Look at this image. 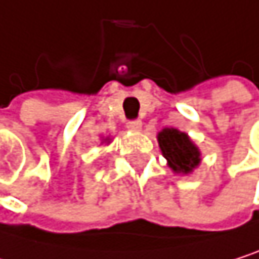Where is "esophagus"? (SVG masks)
<instances>
[{"instance_id":"obj_1","label":"esophagus","mask_w":259,"mask_h":259,"mask_svg":"<svg viewBox=\"0 0 259 259\" xmlns=\"http://www.w3.org/2000/svg\"><path fill=\"white\" fill-rule=\"evenodd\" d=\"M126 128L131 130V131H140L142 122H140V120H130V122L126 123Z\"/></svg>"}]
</instances>
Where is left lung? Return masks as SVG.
I'll use <instances>...</instances> for the list:
<instances>
[{
	"label": "left lung",
	"mask_w": 259,
	"mask_h": 259,
	"mask_svg": "<svg viewBox=\"0 0 259 259\" xmlns=\"http://www.w3.org/2000/svg\"><path fill=\"white\" fill-rule=\"evenodd\" d=\"M157 142L168 166L176 175H188L201 163V151L188 134L176 128H163L157 134Z\"/></svg>",
	"instance_id": "8db88e82"
}]
</instances>
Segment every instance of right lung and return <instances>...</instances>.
<instances>
[{
    "label": "right lung",
    "mask_w": 259,
    "mask_h": 259,
    "mask_svg": "<svg viewBox=\"0 0 259 259\" xmlns=\"http://www.w3.org/2000/svg\"><path fill=\"white\" fill-rule=\"evenodd\" d=\"M103 142H109V137H106V139H103Z\"/></svg>",
    "instance_id": "1"
}]
</instances>
